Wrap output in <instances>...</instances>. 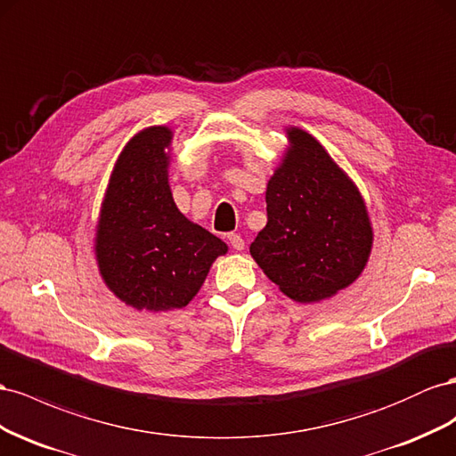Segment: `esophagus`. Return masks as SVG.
I'll return each mask as SVG.
<instances>
[{"label": "esophagus", "instance_id": "obj_1", "mask_svg": "<svg viewBox=\"0 0 456 456\" xmlns=\"http://www.w3.org/2000/svg\"><path fill=\"white\" fill-rule=\"evenodd\" d=\"M227 239H229V244H231L235 250H242V248H244V239H242L240 235H237V232H229Z\"/></svg>", "mask_w": 456, "mask_h": 456}]
</instances>
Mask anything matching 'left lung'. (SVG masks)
Listing matches in <instances>:
<instances>
[{
    "mask_svg": "<svg viewBox=\"0 0 456 456\" xmlns=\"http://www.w3.org/2000/svg\"><path fill=\"white\" fill-rule=\"evenodd\" d=\"M286 134L292 147L267 183V225L250 254L292 300L319 302L361 275L372 227L354 181L321 142L297 127Z\"/></svg>",
    "mask_w": 456,
    "mask_h": 456,
    "instance_id": "left-lung-1",
    "label": "left lung"
}]
</instances>
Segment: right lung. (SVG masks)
<instances>
[{
  "label": "right lung",
  "instance_id": "obj_1",
  "mask_svg": "<svg viewBox=\"0 0 456 456\" xmlns=\"http://www.w3.org/2000/svg\"><path fill=\"white\" fill-rule=\"evenodd\" d=\"M172 129H142L124 147L102 200L95 237L109 289L135 309L185 307L227 244L177 210L167 185Z\"/></svg>",
  "mask_w": 456,
  "mask_h": 456
}]
</instances>
